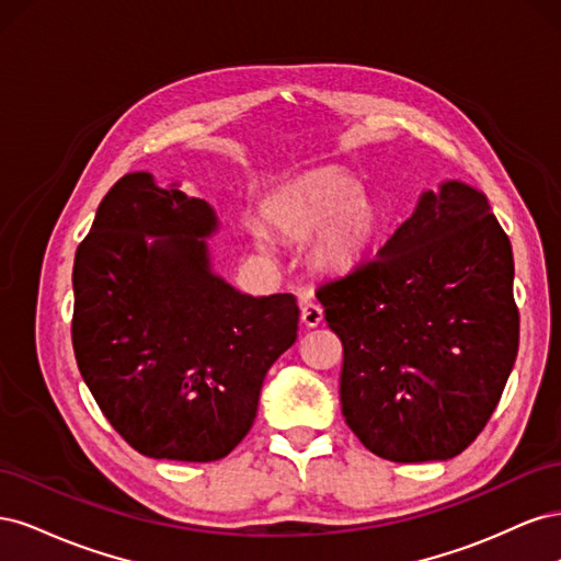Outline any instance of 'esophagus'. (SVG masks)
<instances>
[{"label": "esophagus", "instance_id": "esophagus-1", "mask_svg": "<svg viewBox=\"0 0 561 561\" xmlns=\"http://www.w3.org/2000/svg\"><path fill=\"white\" fill-rule=\"evenodd\" d=\"M301 322L307 328H318L322 322V307L313 299H307L301 304Z\"/></svg>", "mask_w": 561, "mask_h": 561}]
</instances>
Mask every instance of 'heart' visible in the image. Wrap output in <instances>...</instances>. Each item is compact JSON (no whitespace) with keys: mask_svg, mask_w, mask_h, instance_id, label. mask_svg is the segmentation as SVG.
<instances>
[{"mask_svg":"<svg viewBox=\"0 0 561 561\" xmlns=\"http://www.w3.org/2000/svg\"><path fill=\"white\" fill-rule=\"evenodd\" d=\"M262 222L278 239L309 241V262L325 274H348L360 266L381 231V213L344 168L325 165L268 192L260 206Z\"/></svg>","mask_w":561,"mask_h":561,"instance_id":"1","label":"heart"}]
</instances>
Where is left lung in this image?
Wrapping results in <instances>:
<instances>
[{
    "instance_id": "obj_1",
    "label": "left lung",
    "mask_w": 561,
    "mask_h": 561,
    "mask_svg": "<svg viewBox=\"0 0 561 561\" xmlns=\"http://www.w3.org/2000/svg\"><path fill=\"white\" fill-rule=\"evenodd\" d=\"M513 248L463 182L426 192L377 257L318 285L342 414L386 461H447L494 414L519 346Z\"/></svg>"
}]
</instances>
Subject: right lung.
Segmentation results:
<instances>
[{
    "label": "right lung",
    "instance_id": "add662e5",
    "mask_svg": "<svg viewBox=\"0 0 561 561\" xmlns=\"http://www.w3.org/2000/svg\"><path fill=\"white\" fill-rule=\"evenodd\" d=\"M215 229L203 198L128 173L75 254L79 371L112 428L149 458H225L297 339L295 295H241L213 274L203 239Z\"/></svg>",
    "mask_w": 561,
    "mask_h": 561
}]
</instances>
